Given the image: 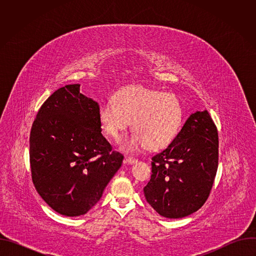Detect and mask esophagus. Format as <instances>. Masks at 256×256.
Returning <instances> with one entry per match:
<instances>
[{
	"instance_id": "34e87169",
	"label": "esophagus",
	"mask_w": 256,
	"mask_h": 256,
	"mask_svg": "<svg viewBox=\"0 0 256 256\" xmlns=\"http://www.w3.org/2000/svg\"><path fill=\"white\" fill-rule=\"evenodd\" d=\"M124 162L128 163V164H134V162H136V159H134V158H132V157H128V156H126Z\"/></svg>"
}]
</instances>
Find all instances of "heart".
Wrapping results in <instances>:
<instances>
[{"label": "heart", "instance_id": "b5f03b06", "mask_svg": "<svg viewBox=\"0 0 256 256\" xmlns=\"http://www.w3.org/2000/svg\"><path fill=\"white\" fill-rule=\"evenodd\" d=\"M99 120L107 136L118 142L132 122L136 130L126 138L122 150L134 153L149 147H165L178 134L184 108L177 96L146 86L126 87L105 101L99 109Z\"/></svg>", "mask_w": 256, "mask_h": 256}]
</instances>
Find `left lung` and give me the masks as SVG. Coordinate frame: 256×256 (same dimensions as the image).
Here are the masks:
<instances>
[{"label":"left lung","instance_id":"obj_1","mask_svg":"<svg viewBox=\"0 0 256 256\" xmlns=\"http://www.w3.org/2000/svg\"><path fill=\"white\" fill-rule=\"evenodd\" d=\"M218 136L208 110L192 114L168 147L152 157L144 198L161 216H186L206 202L218 170Z\"/></svg>","mask_w":256,"mask_h":256}]
</instances>
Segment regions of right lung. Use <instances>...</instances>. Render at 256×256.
I'll return each instance as SVG.
<instances>
[{
  "label": "right lung",
  "mask_w": 256,
  "mask_h": 256,
  "mask_svg": "<svg viewBox=\"0 0 256 256\" xmlns=\"http://www.w3.org/2000/svg\"><path fill=\"white\" fill-rule=\"evenodd\" d=\"M97 102L66 85L42 105L33 122L29 158L44 200L68 216L86 214L101 198L124 156L101 134Z\"/></svg>",
  "instance_id": "obj_1"
}]
</instances>
